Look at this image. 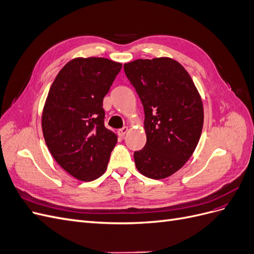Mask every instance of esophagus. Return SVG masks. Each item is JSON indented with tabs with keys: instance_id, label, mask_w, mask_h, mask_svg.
Returning a JSON list of instances; mask_svg holds the SVG:
<instances>
[{
	"instance_id": "esophagus-1",
	"label": "esophagus",
	"mask_w": 254,
	"mask_h": 254,
	"mask_svg": "<svg viewBox=\"0 0 254 254\" xmlns=\"http://www.w3.org/2000/svg\"><path fill=\"white\" fill-rule=\"evenodd\" d=\"M127 131H128V127H123L122 129H120L119 130V131H118V133H119V135L121 136V137H123V136H124L126 133H127Z\"/></svg>"
}]
</instances>
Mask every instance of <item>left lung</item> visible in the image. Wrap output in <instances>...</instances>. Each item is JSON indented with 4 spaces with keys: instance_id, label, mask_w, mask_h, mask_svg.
I'll use <instances>...</instances> for the list:
<instances>
[{
    "instance_id": "obj_1",
    "label": "left lung",
    "mask_w": 254,
    "mask_h": 254,
    "mask_svg": "<svg viewBox=\"0 0 254 254\" xmlns=\"http://www.w3.org/2000/svg\"><path fill=\"white\" fill-rule=\"evenodd\" d=\"M124 71L145 114L146 144L133 153L135 166L148 178H166L186 164L200 139V95L186 68L171 58L137 59Z\"/></svg>"
}]
</instances>
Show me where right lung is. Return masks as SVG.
<instances>
[{
  "instance_id": "obj_1",
  "label": "right lung",
  "mask_w": 254,
  "mask_h": 254,
  "mask_svg": "<svg viewBox=\"0 0 254 254\" xmlns=\"http://www.w3.org/2000/svg\"><path fill=\"white\" fill-rule=\"evenodd\" d=\"M122 64L76 58L56 76L42 113L45 143L56 162L81 181L101 177L118 137L105 127L103 101Z\"/></svg>"
}]
</instances>
